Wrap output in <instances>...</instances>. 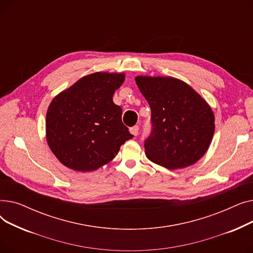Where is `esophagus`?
<instances>
[{"label": "esophagus", "instance_id": "esophagus-1", "mask_svg": "<svg viewBox=\"0 0 253 253\" xmlns=\"http://www.w3.org/2000/svg\"><path fill=\"white\" fill-rule=\"evenodd\" d=\"M130 132L133 135H135V136H137L138 135V132H139V127L137 126V125H135V126H133V127H131L130 128Z\"/></svg>", "mask_w": 253, "mask_h": 253}]
</instances>
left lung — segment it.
<instances>
[{"label": "left lung", "instance_id": "8db88e82", "mask_svg": "<svg viewBox=\"0 0 253 253\" xmlns=\"http://www.w3.org/2000/svg\"><path fill=\"white\" fill-rule=\"evenodd\" d=\"M135 81L152 112V130L144 140L145 155L168 169L196 163L208 150L214 133L210 106L180 80L136 77Z\"/></svg>", "mask_w": 253, "mask_h": 253}]
</instances>
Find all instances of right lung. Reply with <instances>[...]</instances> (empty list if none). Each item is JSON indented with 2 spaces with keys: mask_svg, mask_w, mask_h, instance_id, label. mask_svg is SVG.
<instances>
[{
  "mask_svg": "<svg viewBox=\"0 0 253 253\" xmlns=\"http://www.w3.org/2000/svg\"><path fill=\"white\" fill-rule=\"evenodd\" d=\"M123 74L94 73L80 79L49 105L46 136L52 153L76 171L95 170L111 162L133 137L122 122L113 95Z\"/></svg>",
  "mask_w": 253,
  "mask_h": 253,
  "instance_id": "obj_1",
  "label": "right lung"
}]
</instances>
